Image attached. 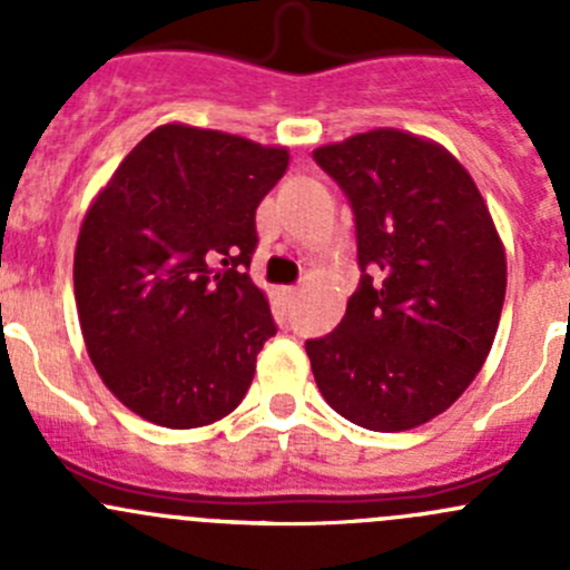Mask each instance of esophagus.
I'll list each match as a JSON object with an SVG mask.
<instances>
[{"label":"esophagus","mask_w":570,"mask_h":570,"mask_svg":"<svg viewBox=\"0 0 570 570\" xmlns=\"http://www.w3.org/2000/svg\"><path fill=\"white\" fill-rule=\"evenodd\" d=\"M281 295H284V301H295L297 295H301V289H297V286H284V289H281Z\"/></svg>","instance_id":"esophagus-1"}]
</instances>
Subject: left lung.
Returning a JSON list of instances; mask_svg holds the SVG:
<instances>
[{"label": "left lung", "instance_id": "obj_1", "mask_svg": "<svg viewBox=\"0 0 570 570\" xmlns=\"http://www.w3.org/2000/svg\"><path fill=\"white\" fill-rule=\"evenodd\" d=\"M314 159L353 204L364 269L336 331L306 342L314 381L358 428L413 430L491 353L508 286L502 237L469 170L428 137L383 126Z\"/></svg>", "mask_w": 570, "mask_h": 570}]
</instances>
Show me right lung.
Returning a JSON list of instances; mask_svg holds the SVG:
<instances>
[{
	"instance_id": "obj_1",
	"label": "right lung",
	"mask_w": 570,
	"mask_h": 570,
	"mask_svg": "<svg viewBox=\"0 0 570 570\" xmlns=\"http://www.w3.org/2000/svg\"><path fill=\"white\" fill-rule=\"evenodd\" d=\"M286 168L284 146L163 124L90 200L73 250L79 327L105 386L146 422L206 428L250 389L275 322L243 267L256 206Z\"/></svg>"
}]
</instances>
